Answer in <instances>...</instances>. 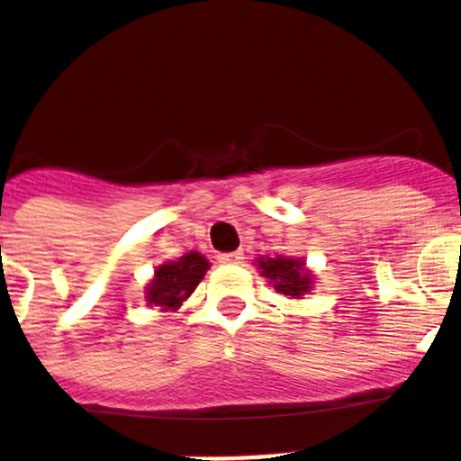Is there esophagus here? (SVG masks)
I'll use <instances>...</instances> for the list:
<instances>
[{
  "label": "esophagus",
  "instance_id": "1",
  "mask_svg": "<svg viewBox=\"0 0 461 461\" xmlns=\"http://www.w3.org/2000/svg\"><path fill=\"white\" fill-rule=\"evenodd\" d=\"M217 261L227 263V266H234V263L244 261V254H241V251H231V254H220V256H217Z\"/></svg>",
  "mask_w": 461,
  "mask_h": 461
}]
</instances>
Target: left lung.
<instances>
[{
	"instance_id": "1",
	"label": "left lung",
	"mask_w": 461,
	"mask_h": 461,
	"mask_svg": "<svg viewBox=\"0 0 461 461\" xmlns=\"http://www.w3.org/2000/svg\"><path fill=\"white\" fill-rule=\"evenodd\" d=\"M256 268L261 276L276 287L277 293L285 294L287 300H302L314 287V273L307 268V263L293 256H258Z\"/></svg>"
}]
</instances>
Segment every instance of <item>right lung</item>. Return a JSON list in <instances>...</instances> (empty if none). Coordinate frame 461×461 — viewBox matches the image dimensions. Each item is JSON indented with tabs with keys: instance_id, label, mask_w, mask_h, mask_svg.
I'll list each match as a JSON object with an SVG mask.
<instances>
[{
	"instance_id": "obj_1",
	"label": "right lung",
	"mask_w": 461,
	"mask_h": 461,
	"mask_svg": "<svg viewBox=\"0 0 461 461\" xmlns=\"http://www.w3.org/2000/svg\"><path fill=\"white\" fill-rule=\"evenodd\" d=\"M207 270H210V261L198 251L184 254L176 261L159 263L152 280L145 287L147 307H157L161 312L181 309V304L191 297Z\"/></svg>"
}]
</instances>
